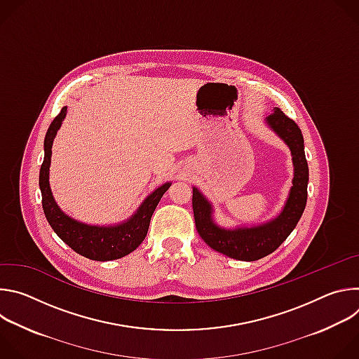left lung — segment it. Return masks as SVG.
Wrapping results in <instances>:
<instances>
[{
	"label": "left lung",
	"instance_id": "left-lung-1",
	"mask_svg": "<svg viewBox=\"0 0 359 359\" xmlns=\"http://www.w3.org/2000/svg\"><path fill=\"white\" fill-rule=\"evenodd\" d=\"M267 125L291 150L294 177L283 212L273 220L252 227L223 229L213 222L210 201L193 187V213L200 237L213 250L241 262H255L276 251L295 229L306 204L309 165L304 151V137L298 125L278 108L266 119Z\"/></svg>",
	"mask_w": 359,
	"mask_h": 359
}]
</instances>
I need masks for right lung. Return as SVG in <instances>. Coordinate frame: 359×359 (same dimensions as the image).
<instances>
[{"mask_svg":"<svg viewBox=\"0 0 359 359\" xmlns=\"http://www.w3.org/2000/svg\"><path fill=\"white\" fill-rule=\"evenodd\" d=\"M65 116L67 107L61 109L58 116L49 125L43 140L45 156L39 170V189L42 193V209L45 217L58 237L83 257L95 262L122 259L136 250L144 240L151 215L172 183L168 182L150 193L130 219L116 226H90L67 216L60 209L49 187V166L50 155H53L50 149H53L54 137Z\"/></svg>","mask_w":359,"mask_h":359,"instance_id":"add662e5","label":"right lung"}]
</instances>
